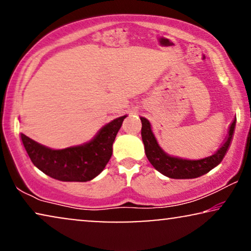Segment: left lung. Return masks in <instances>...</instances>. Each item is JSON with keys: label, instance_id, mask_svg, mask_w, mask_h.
Masks as SVG:
<instances>
[{"label": "left lung", "instance_id": "1", "mask_svg": "<svg viewBox=\"0 0 251 251\" xmlns=\"http://www.w3.org/2000/svg\"><path fill=\"white\" fill-rule=\"evenodd\" d=\"M140 121H142V139L144 143V149H145L146 156L151 164L159 173L169 178H174V179H192V178H198L202 175L209 173L222 162V160L224 159L226 153H227L229 146H231L235 130L236 118L233 120L232 125L229 126L227 138H226V142L223 144L221 149L212 155L200 160H188L169 155L160 147L152 131V126H151L149 120L140 118Z\"/></svg>", "mask_w": 251, "mask_h": 251}]
</instances>
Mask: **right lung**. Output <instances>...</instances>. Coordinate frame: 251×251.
Instances as JSON below:
<instances>
[{"instance_id":"right-lung-1","label":"right lung","mask_w":251,"mask_h":251,"mask_svg":"<svg viewBox=\"0 0 251 251\" xmlns=\"http://www.w3.org/2000/svg\"><path fill=\"white\" fill-rule=\"evenodd\" d=\"M126 115L114 119L94 138L81 145L53 150L22 133L23 145L37 169L60 181H88L97 177L111 159L113 143Z\"/></svg>"}]
</instances>
